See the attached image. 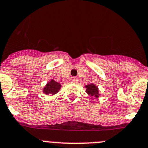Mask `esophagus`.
Segmentation results:
<instances>
[{
  "mask_svg": "<svg viewBox=\"0 0 148 148\" xmlns=\"http://www.w3.org/2000/svg\"><path fill=\"white\" fill-rule=\"evenodd\" d=\"M76 81H77V79H76L75 77H72V78H71V82H75Z\"/></svg>",
  "mask_w": 148,
  "mask_h": 148,
  "instance_id": "obj_1",
  "label": "esophagus"
}]
</instances>
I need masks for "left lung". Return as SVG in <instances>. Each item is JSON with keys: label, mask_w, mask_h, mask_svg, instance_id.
Listing matches in <instances>:
<instances>
[{"label": "left lung", "mask_w": 148, "mask_h": 148, "mask_svg": "<svg viewBox=\"0 0 148 148\" xmlns=\"http://www.w3.org/2000/svg\"><path fill=\"white\" fill-rule=\"evenodd\" d=\"M87 90L86 92L88 93L89 95H90L91 96H94L95 97H98L99 93H98V88L94 84H87L85 86Z\"/></svg>", "instance_id": "left-lung-1"}]
</instances>
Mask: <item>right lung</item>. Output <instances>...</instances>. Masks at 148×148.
Returning a JSON list of instances; mask_svg holds the SVG:
<instances>
[{
  "instance_id": "right-lung-1",
  "label": "right lung",
  "mask_w": 148,
  "mask_h": 148,
  "mask_svg": "<svg viewBox=\"0 0 148 148\" xmlns=\"http://www.w3.org/2000/svg\"><path fill=\"white\" fill-rule=\"evenodd\" d=\"M60 88H61V84L59 83L56 82L54 80H51L44 87L43 92L47 95H54L59 91Z\"/></svg>"
}]
</instances>
